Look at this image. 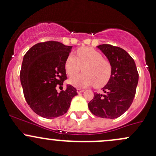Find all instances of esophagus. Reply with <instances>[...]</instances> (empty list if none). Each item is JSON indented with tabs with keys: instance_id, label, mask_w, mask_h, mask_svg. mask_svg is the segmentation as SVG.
I'll use <instances>...</instances> for the list:
<instances>
[{
	"instance_id": "1",
	"label": "esophagus",
	"mask_w": 156,
	"mask_h": 156,
	"mask_svg": "<svg viewBox=\"0 0 156 156\" xmlns=\"http://www.w3.org/2000/svg\"><path fill=\"white\" fill-rule=\"evenodd\" d=\"M83 90L79 89V88H78V89H77V93H78V94H80V93H83Z\"/></svg>"
}]
</instances>
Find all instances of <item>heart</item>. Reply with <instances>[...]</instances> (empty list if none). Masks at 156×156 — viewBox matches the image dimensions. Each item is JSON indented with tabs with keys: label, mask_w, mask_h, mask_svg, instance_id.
Segmentation results:
<instances>
[{
	"label": "heart",
	"mask_w": 156,
	"mask_h": 156,
	"mask_svg": "<svg viewBox=\"0 0 156 156\" xmlns=\"http://www.w3.org/2000/svg\"><path fill=\"white\" fill-rule=\"evenodd\" d=\"M67 75L74 76L83 70V73L73 77L69 81L77 87L94 85L95 87H104L112 75V65L98 51L90 47H82L77 50V57L73 54L67 56L65 61Z\"/></svg>",
	"instance_id": "heart-1"
}]
</instances>
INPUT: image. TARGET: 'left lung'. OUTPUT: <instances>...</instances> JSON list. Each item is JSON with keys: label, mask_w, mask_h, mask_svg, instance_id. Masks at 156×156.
<instances>
[{"label": "left lung", "mask_w": 156, "mask_h": 156, "mask_svg": "<svg viewBox=\"0 0 156 156\" xmlns=\"http://www.w3.org/2000/svg\"><path fill=\"white\" fill-rule=\"evenodd\" d=\"M97 47L111 62L112 75L102 88L104 93H94L88 108L95 116L115 119L123 114L133 101L138 83V72L133 58L124 49L109 44Z\"/></svg>", "instance_id": "8db88e82"}]
</instances>
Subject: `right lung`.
<instances>
[{
  "instance_id": "obj_1",
  "label": "right lung",
  "mask_w": 156,
  "mask_h": 156,
  "mask_svg": "<svg viewBox=\"0 0 156 156\" xmlns=\"http://www.w3.org/2000/svg\"><path fill=\"white\" fill-rule=\"evenodd\" d=\"M72 47L47 41L34 45L24 55L20 72L23 93L30 108L40 117L53 119L63 115L78 95L70 84L60 93L56 89L67 79L65 61Z\"/></svg>"
}]
</instances>
